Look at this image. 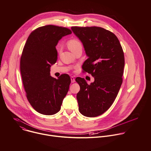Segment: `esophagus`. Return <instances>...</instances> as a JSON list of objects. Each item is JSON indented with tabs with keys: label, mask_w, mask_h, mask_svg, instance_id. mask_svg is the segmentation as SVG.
<instances>
[{
	"label": "esophagus",
	"mask_w": 151,
	"mask_h": 151,
	"mask_svg": "<svg viewBox=\"0 0 151 151\" xmlns=\"http://www.w3.org/2000/svg\"><path fill=\"white\" fill-rule=\"evenodd\" d=\"M70 79H71V82H72V83H73V82H75V78H74L73 76H71V77H70Z\"/></svg>",
	"instance_id": "obj_1"
}]
</instances>
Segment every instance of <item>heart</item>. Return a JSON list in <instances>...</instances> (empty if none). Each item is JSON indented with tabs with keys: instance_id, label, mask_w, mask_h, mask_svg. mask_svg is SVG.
I'll return each mask as SVG.
<instances>
[{
	"instance_id": "obj_1",
	"label": "heart",
	"mask_w": 151,
	"mask_h": 151,
	"mask_svg": "<svg viewBox=\"0 0 151 151\" xmlns=\"http://www.w3.org/2000/svg\"><path fill=\"white\" fill-rule=\"evenodd\" d=\"M67 44L69 48L72 52H73L75 50H76L79 47H82L81 42L79 41V40L76 38H73L69 40L68 41Z\"/></svg>"
}]
</instances>
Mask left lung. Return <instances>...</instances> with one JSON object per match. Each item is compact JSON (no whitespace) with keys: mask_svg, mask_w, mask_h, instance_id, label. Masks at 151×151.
Returning <instances> with one entry per match:
<instances>
[{"mask_svg":"<svg viewBox=\"0 0 151 151\" xmlns=\"http://www.w3.org/2000/svg\"><path fill=\"white\" fill-rule=\"evenodd\" d=\"M71 29L88 57L82 65V72L94 78L90 85L83 78L75 79L80 86L76 95L79 111L83 116L96 117L108 110L119 91L125 64L124 51L118 37L109 30L96 26Z\"/></svg>","mask_w":151,"mask_h":151,"instance_id":"obj_1","label":"left lung"}]
</instances>
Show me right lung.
Here are the masks:
<instances>
[{
  "label": "right lung",
  "mask_w": 151,
  "mask_h": 151,
  "mask_svg": "<svg viewBox=\"0 0 151 151\" xmlns=\"http://www.w3.org/2000/svg\"><path fill=\"white\" fill-rule=\"evenodd\" d=\"M72 33L66 27L47 25L29 36L20 59V70L27 99L37 112L52 115L61 109L71 82L68 74L55 79L50 67L56 63V45L61 38Z\"/></svg>",
  "instance_id": "right-lung-1"
}]
</instances>
